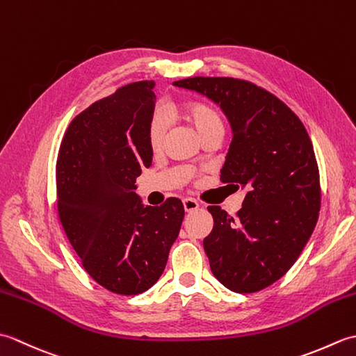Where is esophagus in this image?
<instances>
[{"mask_svg":"<svg viewBox=\"0 0 356 356\" xmlns=\"http://www.w3.org/2000/svg\"><path fill=\"white\" fill-rule=\"evenodd\" d=\"M184 208H185L186 213H193V211H195V209L199 208V202L194 200V199L186 197V199H184Z\"/></svg>","mask_w":356,"mask_h":356,"instance_id":"esophagus-1","label":"esophagus"}]
</instances>
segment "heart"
<instances>
[{"instance_id": "1", "label": "heart", "mask_w": 356, "mask_h": 356, "mask_svg": "<svg viewBox=\"0 0 356 356\" xmlns=\"http://www.w3.org/2000/svg\"><path fill=\"white\" fill-rule=\"evenodd\" d=\"M182 111L200 136V139L213 133L223 134V119L216 108L209 107L207 104L188 102L182 107ZM166 130H168V125H166L165 116L161 111H156L148 127V140L151 148L159 149L162 147Z\"/></svg>"}]
</instances>
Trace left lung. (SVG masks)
<instances>
[{"instance_id":"1","label":"left lung","mask_w":356,"mask_h":356,"mask_svg":"<svg viewBox=\"0 0 356 356\" xmlns=\"http://www.w3.org/2000/svg\"><path fill=\"white\" fill-rule=\"evenodd\" d=\"M172 86L222 108L232 140L220 179L246 190L237 218L208 207L214 228L203 249L211 270L232 292L261 291L297 261L318 220L320 174L311 138L284 102L252 82L197 76Z\"/></svg>"}]
</instances>
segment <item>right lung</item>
Wrapping results in <instances>:
<instances>
[{
	"instance_id": "obj_1",
	"label": "right lung",
	"mask_w": 356,
	"mask_h": 356,
	"mask_svg": "<svg viewBox=\"0 0 356 356\" xmlns=\"http://www.w3.org/2000/svg\"><path fill=\"white\" fill-rule=\"evenodd\" d=\"M153 81L133 82L72 120L56 162L58 214L82 266L115 293L153 286L166 266L185 209L176 197L143 205L136 177L149 168Z\"/></svg>"
}]
</instances>
